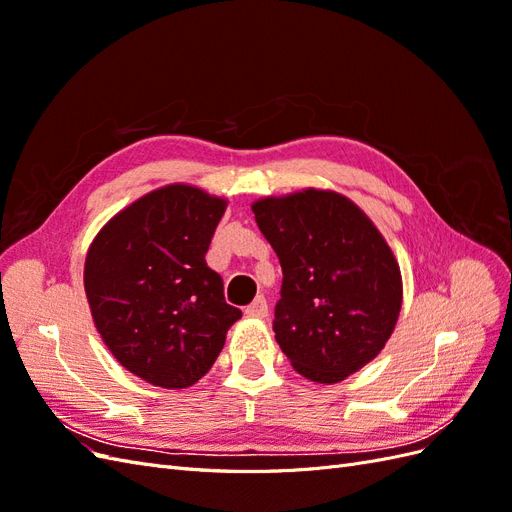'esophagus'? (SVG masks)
<instances>
[{
  "label": "esophagus",
  "instance_id": "1",
  "mask_svg": "<svg viewBox=\"0 0 512 512\" xmlns=\"http://www.w3.org/2000/svg\"><path fill=\"white\" fill-rule=\"evenodd\" d=\"M245 314H247V316H252V318H267V314H269V305H267L265 297H258V299H254L250 305L245 307Z\"/></svg>",
  "mask_w": 512,
  "mask_h": 512
}]
</instances>
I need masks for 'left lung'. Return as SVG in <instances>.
<instances>
[{"instance_id": "8db88e82", "label": "left lung", "mask_w": 512, "mask_h": 512, "mask_svg": "<svg viewBox=\"0 0 512 512\" xmlns=\"http://www.w3.org/2000/svg\"><path fill=\"white\" fill-rule=\"evenodd\" d=\"M282 265L273 331L292 367L333 384L376 359L401 309L399 265L346 196L303 190L252 205Z\"/></svg>"}]
</instances>
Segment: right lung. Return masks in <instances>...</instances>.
I'll list each match as a JSON object with an SVG mask.
<instances>
[{
	"label": "right lung",
	"instance_id": "1",
	"mask_svg": "<svg viewBox=\"0 0 512 512\" xmlns=\"http://www.w3.org/2000/svg\"><path fill=\"white\" fill-rule=\"evenodd\" d=\"M224 209L192 185H166L117 213L87 252L85 292L104 344L164 389L203 378L241 318L205 262Z\"/></svg>",
	"mask_w": 512,
	"mask_h": 512
}]
</instances>
